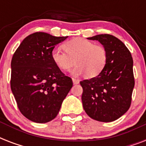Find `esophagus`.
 <instances>
[{
	"instance_id": "1",
	"label": "esophagus",
	"mask_w": 146,
	"mask_h": 146,
	"mask_svg": "<svg viewBox=\"0 0 146 146\" xmlns=\"http://www.w3.org/2000/svg\"><path fill=\"white\" fill-rule=\"evenodd\" d=\"M72 80H73V84H74V85L79 84V83H80V80H77V79L73 78V79H72Z\"/></svg>"
}]
</instances>
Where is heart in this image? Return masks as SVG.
Returning a JSON list of instances; mask_svg holds the SVG:
<instances>
[{"mask_svg":"<svg viewBox=\"0 0 146 146\" xmlns=\"http://www.w3.org/2000/svg\"><path fill=\"white\" fill-rule=\"evenodd\" d=\"M63 48L53 49L51 58L60 69L71 71L73 76L86 74V77L94 78L104 70L107 62V52L104 47L89 40L76 38L63 44Z\"/></svg>","mask_w":146,"mask_h":146,"instance_id":"b5f03b06","label":"heart"}]
</instances>
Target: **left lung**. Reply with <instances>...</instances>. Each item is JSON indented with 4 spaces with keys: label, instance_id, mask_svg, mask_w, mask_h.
Wrapping results in <instances>:
<instances>
[{
    "label": "left lung",
    "instance_id": "left-lung-1",
    "mask_svg": "<svg viewBox=\"0 0 146 146\" xmlns=\"http://www.w3.org/2000/svg\"><path fill=\"white\" fill-rule=\"evenodd\" d=\"M98 41L107 52V62L99 75L80 82L83 92L82 106L94 120L111 122L117 120L129 108L133 90L132 55L117 38L108 34L88 38Z\"/></svg>",
    "mask_w": 146,
    "mask_h": 146
}]
</instances>
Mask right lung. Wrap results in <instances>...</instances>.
I'll return each instance as SVG.
<instances>
[{"instance_id": "right-lung-1", "label": "right lung", "mask_w": 146, "mask_h": 146, "mask_svg": "<svg viewBox=\"0 0 146 146\" xmlns=\"http://www.w3.org/2000/svg\"><path fill=\"white\" fill-rule=\"evenodd\" d=\"M66 38L33 33L13 56L11 90L22 114L31 121L44 123L54 119L73 86L71 78L51 58L53 49Z\"/></svg>"}]
</instances>
